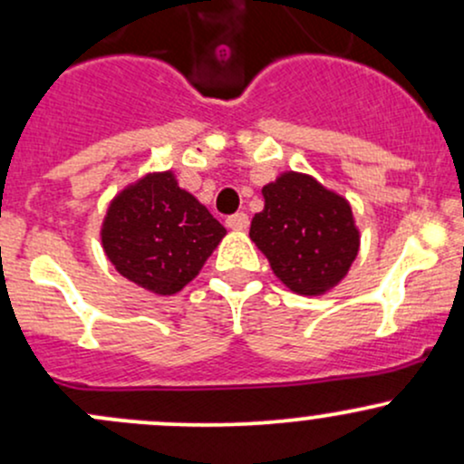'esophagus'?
<instances>
[{"label": "esophagus", "instance_id": "esophagus-1", "mask_svg": "<svg viewBox=\"0 0 464 464\" xmlns=\"http://www.w3.org/2000/svg\"><path fill=\"white\" fill-rule=\"evenodd\" d=\"M227 227L233 228V231H244L248 227V216L244 211L233 213V216L227 218Z\"/></svg>", "mask_w": 464, "mask_h": 464}]
</instances>
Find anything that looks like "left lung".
I'll use <instances>...</instances> for the list:
<instances>
[{"mask_svg": "<svg viewBox=\"0 0 464 464\" xmlns=\"http://www.w3.org/2000/svg\"><path fill=\"white\" fill-rule=\"evenodd\" d=\"M264 211L251 222V240L273 273L299 295L337 286L359 251L350 205L302 174H284L262 189Z\"/></svg>", "mask_w": 464, "mask_h": 464, "instance_id": "left-lung-1", "label": "left lung"}]
</instances>
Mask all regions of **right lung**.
I'll return each instance as SVG.
<instances>
[{"instance_id":"right-lung-1","label":"right lung","mask_w":464,"mask_h":464,"mask_svg":"<svg viewBox=\"0 0 464 464\" xmlns=\"http://www.w3.org/2000/svg\"><path fill=\"white\" fill-rule=\"evenodd\" d=\"M224 227L174 174H151L110 205L103 248L116 271L140 288L174 295L200 273Z\"/></svg>"}]
</instances>
